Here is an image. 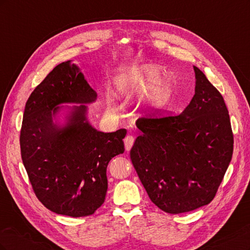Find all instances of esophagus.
<instances>
[{
  "mask_svg": "<svg viewBox=\"0 0 250 250\" xmlns=\"http://www.w3.org/2000/svg\"><path fill=\"white\" fill-rule=\"evenodd\" d=\"M134 139L132 135H127V137L124 139V144H125V149L126 151H129L133 145Z\"/></svg>",
  "mask_w": 250,
  "mask_h": 250,
  "instance_id": "1",
  "label": "esophagus"
}]
</instances>
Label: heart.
Returning <instances> with one entry per match:
<instances>
[{"label":"heart","mask_w":250,"mask_h":250,"mask_svg":"<svg viewBox=\"0 0 250 250\" xmlns=\"http://www.w3.org/2000/svg\"><path fill=\"white\" fill-rule=\"evenodd\" d=\"M165 74L162 66L154 63H142L127 69L120 76V84L128 96H137L147 92L144 102L153 109L166 107L175 92L176 82Z\"/></svg>","instance_id":"b5f03b06"}]
</instances>
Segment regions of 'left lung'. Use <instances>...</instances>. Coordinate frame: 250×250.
I'll return each mask as SVG.
<instances>
[{
    "label": "left lung",
    "instance_id": "obj_1",
    "mask_svg": "<svg viewBox=\"0 0 250 250\" xmlns=\"http://www.w3.org/2000/svg\"><path fill=\"white\" fill-rule=\"evenodd\" d=\"M195 95L178 116L142 118L130 158L149 198L169 214L207 206L229 168L233 137L223 97L194 65Z\"/></svg>",
    "mask_w": 250,
    "mask_h": 250
}]
</instances>
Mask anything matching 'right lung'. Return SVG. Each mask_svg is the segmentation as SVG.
<instances>
[{
    "label": "right lung",
    "instance_id": "right-lung-1",
    "mask_svg": "<svg viewBox=\"0 0 250 250\" xmlns=\"http://www.w3.org/2000/svg\"><path fill=\"white\" fill-rule=\"evenodd\" d=\"M96 100L80 67L67 60L48 74L26 103L22 164L36 197L58 215L94 214L105 200L107 165L124 152L126 129L102 132L89 123L87 104Z\"/></svg>",
    "mask_w": 250,
    "mask_h": 250
}]
</instances>
